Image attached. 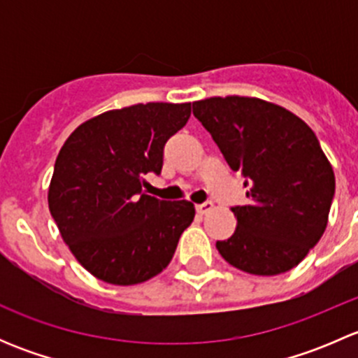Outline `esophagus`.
Wrapping results in <instances>:
<instances>
[{
    "label": "esophagus",
    "mask_w": 358,
    "mask_h": 358,
    "mask_svg": "<svg viewBox=\"0 0 358 358\" xmlns=\"http://www.w3.org/2000/svg\"><path fill=\"white\" fill-rule=\"evenodd\" d=\"M211 209H213V202L211 201H206V202H202V204L196 206V211L199 213V215H206V213H209Z\"/></svg>",
    "instance_id": "1"
}]
</instances>
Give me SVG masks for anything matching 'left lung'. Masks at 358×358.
Instances as JSON below:
<instances>
[{"label":"left lung","mask_w":358,"mask_h":358,"mask_svg":"<svg viewBox=\"0 0 358 358\" xmlns=\"http://www.w3.org/2000/svg\"><path fill=\"white\" fill-rule=\"evenodd\" d=\"M192 110L249 187V204L232 208L236 232L216 243L218 252L252 275L294 268L322 237L334 197L333 166L315 133L292 112L255 96H211Z\"/></svg>","instance_id":"obj_1"}]
</instances>
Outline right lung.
<instances>
[{"label":"right lung","mask_w":358,"mask_h":358,"mask_svg":"<svg viewBox=\"0 0 358 358\" xmlns=\"http://www.w3.org/2000/svg\"><path fill=\"white\" fill-rule=\"evenodd\" d=\"M190 103L149 102L107 110L79 124L55 161L48 208L64 243L96 279L133 286L171 262L196 209L142 190L162 168L169 136L187 124Z\"/></svg>","instance_id":"1"}]
</instances>
